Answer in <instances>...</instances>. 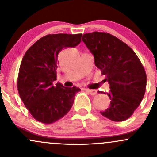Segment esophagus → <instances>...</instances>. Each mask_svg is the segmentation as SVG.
Listing matches in <instances>:
<instances>
[{
  "label": "esophagus",
  "mask_w": 157,
  "mask_h": 157,
  "mask_svg": "<svg viewBox=\"0 0 157 157\" xmlns=\"http://www.w3.org/2000/svg\"><path fill=\"white\" fill-rule=\"evenodd\" d=\"M86 91L88 92V93H90V94L92 95V96H94V95H96V93H97L96 90H90V89H86Z\"/></svg>",
  "instance_id": "obj_1"
}]
</instances>
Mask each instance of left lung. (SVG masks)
I'll use <instances>...</instances> for the list:
<instances>
[{"label": "left lung", "mask_w": 157, "mask_h": 157, "mask_svg": "<svg viewBox=\"0 0 157 157\" xmlns=\"http://www.w3.org/2000/svg\"><path fill=\"white\" fill-rule=\"evenodd\" d=\"M82 40L93 54L95 65L109 83L110 90L106 94L110 105L100 113L114 121L128 119L146 91L147 75L140 59L127 44L109 33H86Z\"/></svg>", "instance_id": "obj_1"}]
</instances>
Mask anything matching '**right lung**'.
Returning a JSON list of instances; mask_svg holds the SVG:
<instances>
[{
  "label": "right lung",
  "mask_w": 157,
  "mask_h": 157,
  "mask_svg": "<svg viewBox=\"0 0 157 157\" xmlns=\"http://www.w3.org/2000/svg\"><path fill=\"white\" fill-rule=\"evenodd\" d=\"M82 34H52L41 38L23 56L17 80L19 94L33 118L52 124L64 116L80 89L65 87L57 80L58 53L63 48H74Z\"/></svg>",
  "instance_id": "1"
}]
</instances>
